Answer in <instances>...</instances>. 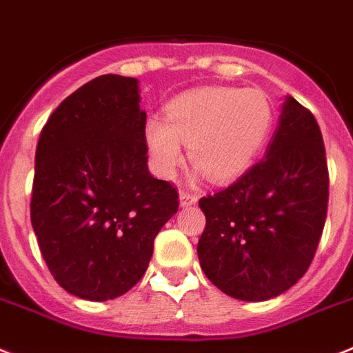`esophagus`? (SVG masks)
I'll list each match as a JSON object with an SVG mask.
<instances>
[{
	"label": "esophagus",
	"mask_w": 353,
	"mask_h": 353,
	"mask_svg": "<svg viewBox=\"0 0 353 353\" xmlns=\"http://www.w3.org/2000/svg\"><path fill=\"white\" fill-rule=\"evenodd\" d=\"M198 198L194 196L193 193H189V191H180V205L182 208H189V205H193L196 203Z\"/></svg>",
	"instance_id": "1"
}]
</instances>
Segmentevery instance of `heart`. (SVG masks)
<instances>
[{
	"label": "heart",
	"instance_id": "heart-1",
	"mask_svg": "<svg viewBox=\"0 0 353 353\" xmlns=\"http://www.w3.org/2000/svg\"><path fill=\"white\" fill-rule=\"evenodd\" d=\"M272 126L274 106L261 90L205 86L171 99L165 121L145 122L144 142L160 179H173L183 160L182 144H188L196 173L227 182L254 162Z\"/></svg>",
	"mask_w": 353,
	"mask_h": 353
}]
</instances>
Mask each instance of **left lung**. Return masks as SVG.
<instances>
[{
  "label": "left lung",
  "instance_id": "obj_1",
  "mask_svg": "<svg viewBox=\"0 0 353 353\" xmlns=\"http://www.w3.org/2000/svg\"><path fill=\"white\" fill-rule=\"evenodd\" d=\"M200 267L222 292L267 301L298 283L316 254L328 208L321 130L287 97L265 157L223 191L200 198Z\"/></svg>",
  "mask_w": 353,
  "mask_h": 353
}]
</instances>
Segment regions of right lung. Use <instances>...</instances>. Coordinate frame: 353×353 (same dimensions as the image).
I'll return each mask as SVG.
<instances>
[{
    "instance_id": "right-lung-1",
    "label": "right lung",
    "mask_w": 353,
    "mask_h": 353,
    "mask_svg": "<svg viewBox=\"0 0 353 353\" xmlns=\"http://www.w3.org/2000/svg\"><path fill=\"white\" fill-rule=\"evenodd\" d=\"M139 81L93 79L57 106L36 150L30 220L41 254L66 292L90 301L126 294L179 193L148 171Z\"/></svg>"
}]
</instances>
